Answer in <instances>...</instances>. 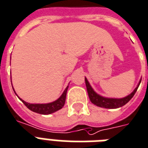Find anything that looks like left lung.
<instances>
[{"instance_id":"1","label":"left lung","mask_w":148,"mask_h":148,"mask_svg":"<svg viewBox=\"0 0 148 148\" xmlns=\"http://www.w3.org/2000/svg\"><path fill=\"white\" fill-rule=\"evenodd\" d=\"M85 82H86V88H87L88 97H89V99L92 101V103H93L95 106H99V107L105 108H118L122 107L123 106H125V104H127L132 99V97L134 96L135 92L138 90V86L140 85L141 79H140L138 86L136 87L135 89L131 94L128 95L127 96L125 97V98H121V99L106 98V97L99 95V94H97L93 90V88H92V86H90V84H89V82H88V81L86 77H85Z\"/></svg>"}]
</instances>
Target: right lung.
Segmentation results:
<instances>
[{"label": "right lung", "mask_w": 148, "mask_h": 148, "mask_svg": "<svg viewBox=\"0 0 148 148\" xmlns=\"http://www.w3.org/2000/svg\"><path fill=\"white\" fill-rule=\"evenodd\" d=\"M13 87V86H12ZM68 87L67 86L66 89L64 90L63 93L62 95L56 101L50 102V103H47V104H30L28 103L27 101H23V99H21L20 97H18L19 99H21L22 102H23L26 106H27L29 110H31L34 112L38 113V114H52L53 112H56L58 110L61 109L65 105V101H66V92L68 90ZM14 89V88H13ZM15 92V91H14ZM16 95V93L15 92Z\"/></svg>", "instance_id": "add662e5"}]
</instances>
